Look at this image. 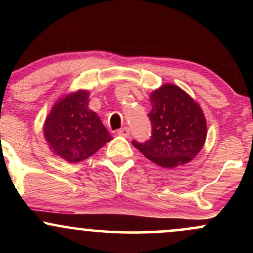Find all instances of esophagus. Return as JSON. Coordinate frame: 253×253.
Returning <instances> with one entry per match:
<instances>
[{
	"instance_id": "obj_1",
	"label": "esophagus",
	"mask_w": 253,
	"mask_h": 253,
	"mask_svg": "<svg viewBox=\"0 0 253 253\" xmlns=\"http://www.w3.org/2000/svg\"><path fill=\"white\" fill-rule=\"evenodd\" d=\"M118 134L123 135V136H128L129 135V128H127V127H123V128H120L118 130Z\"/></svg>"
}]
</instances>
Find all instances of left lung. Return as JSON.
I'll return each instance as SVG.
<instances>
[{"instance_id": "8db88e82", "label": "left lung", "mask_w": 253, "mask_h": 253, "mask_svg": "<svg viewBox=\"0 0 253 253\" xmlns=\"http://www.w3.org/2000/svg\"><path fill=\"white\" fill-rule=\"evenodd\" d=\"M151 138L132 144L159 167L172 169L190 162L201 151L207 124L201 107L175 84H164L151 92Z\"/></svg>"}]
</instances>
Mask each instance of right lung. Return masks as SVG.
<instances>
[{"instance_id": "right-lung-1", "label": "right lung", "mask_w": 253, "mask_h": 253, "mask_svg": "<svg viewBox=\"0 0 253 253\" xmlns=\"http://www.w3.org/2000/svg\"><path fill=\"white\" fill-rule=\"evenodd\" d=\"M89 91L59 98L43 124V136L50 149L69 163H78L112 140L98 115L88 107Z\"/></svg>"}]
</instances>
